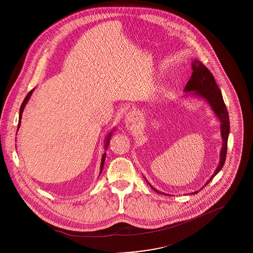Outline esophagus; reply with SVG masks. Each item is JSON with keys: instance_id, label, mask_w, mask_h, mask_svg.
Returning a JSON list of instances; mask_svg holds the SVG:
<instances>
[{"instance_id": "34e87169", "label": "esophagus", "mask_w": 253, "mask_h": 253, "mask_svg": "<svg viewBox=\"0 0 253 253\" xmlns=\"http://www.w3.org/2000/svg\"><path fill=\"white\" fill-rule=\"evenodd\" d=\"M137 123H138L137 113L134 112V111L128 113L127 116H126V119H125V124H126L127 128L130 129V130H132L137 126Z\"/></svg>"}]
</instances>
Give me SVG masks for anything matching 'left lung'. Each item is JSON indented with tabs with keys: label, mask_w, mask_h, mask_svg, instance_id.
Here are the masks:
<instances>
[{
	"label": "left lung",
	"mask_w": 253,
	"mask_h": 253,
	"mask_svg": "<svg viewBox=\"0 0 253 253\" xmlns=\"http://www.w3.org/2000/svg\"><path fill=\"white\" fill-rule=\"evenodd\" d=\"M192 65H193L192 66L193 74H192V77L189 80L188 84L185 86V91L186 92L195 91L194 92L195 95H198V96L206 98L207 101L211 106L212 110L214 111L219 121H221V133H222V138H223V147L221 150L220 163L217 167L215 172L207 182V184H208V183H210V181L212 180V178L220 171V169L223 168L225 161H226L227 151H228V137H229V112L227 110L226 104L224 102L223 96L221 94V91L215 83V80H214L212 74L202 62H200L198 60H194ZM151 188L153 190H155L157 193H160V192L154 189L152 186H151ZM193 193H197V192Z\"/></svg>",
	"instance_id": "1"
}]
</instances>
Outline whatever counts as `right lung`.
Returning a JSON list of instances; mask_svg holds the SVG:
<instances>
[{
    "label": "right lung",
    "instance_id": "add662e5",
    "mask_svg": "<svg viewBox=\"0 0 253 253\" xmlns=\"http://www.w3.org/2000/svg\"><path fill=\"white\" fill-rule=\"evenodd\" d=\"M34 91V89H32L26 96L24 97V101H23V103H22V105H21V108H20V115H19V123H18V128L20 127V123H21V120H22V114H23V111H24V106H25V104H26V102L28 101V99H29V97L31 96V94H32V92ZM110 136H111V133H109V136L107 137V141H106V148L108 147L109 144V139H110ZM105 157H106V153H104V155L102 156V159H101V166H100V172H101V170H102V169H103V165H104V161H105Z\"/></svg>",
    "mask_w": 253,
    "mask_h": 253
}]
</instances>
